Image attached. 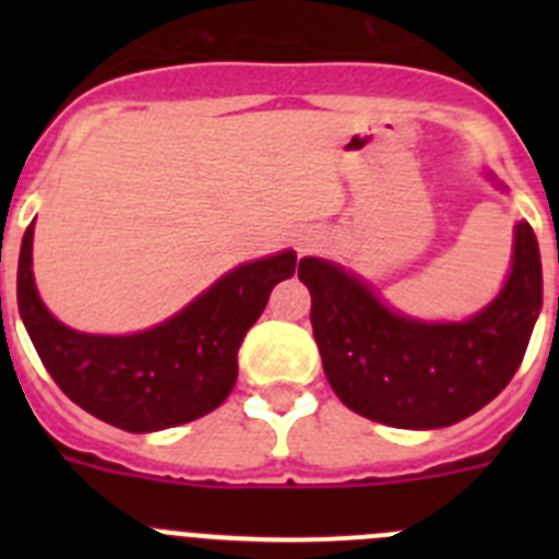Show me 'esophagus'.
I'll return each instance as SVG.
<instances>
[{
    "label": "esophagus",
    "mask_w": 559,
    "mask_h": 559,
    "mask_svg": "<svg viewBox=\"0 0 559 559\" xmlns=\"http://www.w3.org/2000/svg\"><path fill=\"white\" fill-rule=\"evenodd\" d=\"M316 246V237L313 235H305L299 237V254H305V251H310Z\"/></svg>",
    "instance_id": "1"
}]
</instances>
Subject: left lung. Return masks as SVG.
<instances>
[{"instance_id":"obj_1","label":"left lung","mask_w":559,"mask_h":559,"mask_svg":"<svg viewBox=\"0 0 559 559\" xmlns=\"http://www.w3.org/2000/svg\"><path fill=\"white\" fill-rule=\"evenodd\" d=\"M299 280L313 299V338L341 403L408 431L453 426L498 397L521 367L543 308L540 249L526 221L515 224L503 288L464 322L400 313L367 280L322 257H302Z\"/></svg>"}]
</instances>
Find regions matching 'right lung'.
Wrapping results in <instances>:
<instances>
[{
    "mask_svg": "<svg viewBox=\"0 0 559 559\" xmlns=\"http://www.w3.org/2000/svg\"><path fill=\"white\" fill-rule=\"evenodd\" d=\"M33 224L22 237L16 276L29 341L72 403L131 433L165 431L215 412L235 386L243 335L265 310L274 285L296 271V251H276L226 271L156 328L128 335L81 333L58 322L38 296Z\"/></svg>",
    "mask_w": 559,
    "mask_h": 559,
    "instance_id": "right-lung-1",
    "label": "right lung"
}]
</instances>
